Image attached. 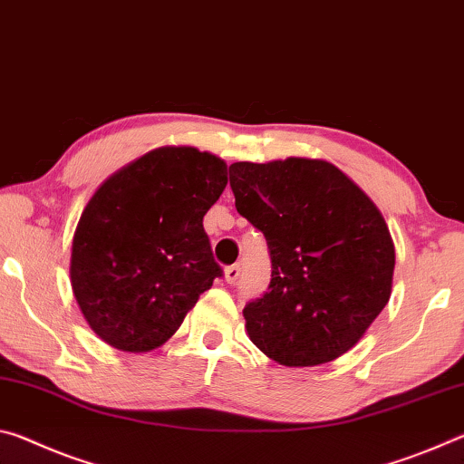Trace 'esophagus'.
<instances>
[{
  "label": "esophagus",
  "mask_w": 464,
  "mask_h": 464,
  "mask_svg": "<svg viewBox=\"0 0 464 464\" xmlns=\"http://www.w3.org/2000/svg\"><path fill=\"white\" fill-rule=\"evenodd\" d=\"M239 274H241V268L239 264H233V266H227L225 268V280L229 282V285H235V282L239 280Z\"/></svg>",
  "instance_id": "obj_1"
}]
</instances>
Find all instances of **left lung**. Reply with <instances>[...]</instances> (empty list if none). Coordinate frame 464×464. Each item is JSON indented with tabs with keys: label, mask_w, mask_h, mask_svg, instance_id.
Returning <instances> with one entry per match:
<instances>
[{
	"label": "left lung",
	"mask_w": 464,
	"mask_h": 464,
	"mask_svg": "<svg viewBox=\"0 0 464 464\" xmlns=\"http://www.w3.org/2000/svg\"><path fill=\"white\" fill-rule=\"evenodd\" d=\"M229 182L272 262L268 290L243 309L249 340L285 366L340 358L391 296L395 247L379 208L319 160L239 161Z\"/></svg>",
	"instance_id": "left-lung-1"
}]
</instances>
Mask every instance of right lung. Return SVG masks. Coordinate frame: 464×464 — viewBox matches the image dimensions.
Segmentation results:
<instances>
[{"label":"right lung","mask_w":464,"mask_h":464,"mask_svg":"<svg viewBox=\"0 0 464 464\" xmlns=\"http://www.w3.org/2000/svg\"><path fill=\"white\" fill-rule=\"evenodd\" d=\"M225 186L223 160L163 147L92 196L73 237L72 286L106 343L124 352L157 348L223 276L202 218Z\"/></svg>","instance_id":"right-lung-1"}]
</instances>
